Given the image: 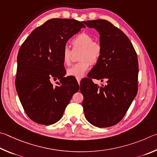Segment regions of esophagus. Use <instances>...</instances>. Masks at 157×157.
Segmentation results:
<instances>
[{"label": "esophagus", "mask_w": 157, "mask_h": 157, "mask_svg": "<svg viewBox=\"0 0 157 157\" xmlns=\"http://www.w3.org/2000/svg\"><path fill=\"white\" fill-rule=\"evenodd\" d=\"M76 80H77V81H78V84H80V81L81 80V78H76Z\"/></svg>", "instance_id": "obj_1"}]
</instances>
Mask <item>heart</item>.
<instances>
[{
    "mask_svg": "<svg viewBox=\"0 0 157 157\" xmlns=\"http://www.w3.org/2000/svg\"><path fill=\"white\" fill-rule=\"evenodd\" d=\"M73 47V50L81 49L79 63L71 66L67 71L69 76H74L76 78H81L83 76L88 70L90 63L96 64L102 54V45L98 41L94 40L91 35L87 33H81L76 36L71 41ZM62 60L65 65H70L71 61L72 52L67 46L64 47L62 51Z\"/></svg>",
    "mask_w": 157,
    "mask_h": 157,
    "instance_id": "heart-1",
    "label": "heart"
}]
</instances>
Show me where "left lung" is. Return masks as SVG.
<instances>
[{"label": "left lung", "mask_w": 157, "mask_h": 157, "mask_svg": "<svg viewBox=\"0 0 157 157\" xmlns=\"http://www.w3.org/2000/svg\"><path fill=\"white\" fill-rule=\"evenodd\" d=\"M85 23L99 33L103 48L99 60L81 83L85 117L96 127H110L124 117L137 94V54L127 36L110 22L100 19ZM92 78L106 83L99 87Z\"/></svg>", "instance_id": "1"}]
</instances>
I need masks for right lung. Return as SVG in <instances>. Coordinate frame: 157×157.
<instances>
[{
    "mask_svg": "<svg viewBox=\"0 0 157 157\" xmlns=\"http://www.w3.org/2000/svg\"><path fill=\"white\" fill-rule=\"evenodd\" d=\"M84 22L53 18L33 31L19 49L16 89L27 116L39 124H54L61 119L78 82L64 77L62 51L66 43L85 28ZM60 80L54 86L51 81Z\"/></svg>",
    "mask_w": 157,
    "mask_h": 157,
    "instance_id": "1",
    "label": "right lung"
}]
</instances>
